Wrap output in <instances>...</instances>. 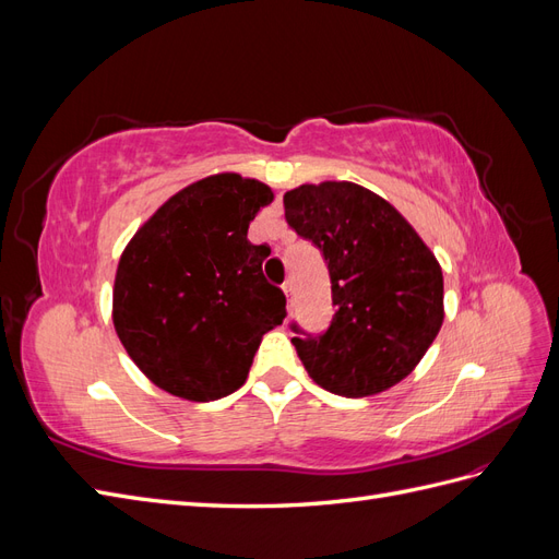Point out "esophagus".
I'll list each match as a JSON object with an SVG mask.
<instances>
[{"instance_id": "obj_1", "label": "esophagus", "mask_w": 559, "mask_h": 559, "mask_svg": "<svg viewBox=\"0 0 559 559\" xmlns=\"http://www.w3.org/2000/svg\"><path fill=\"white\" fill-rule=\"evenodd\" d=\"M282 292H284L286 300H289V308H294V298H296V289H294V282H292V280H286V282L282 284Z\"/></svg>"}]
</instances>
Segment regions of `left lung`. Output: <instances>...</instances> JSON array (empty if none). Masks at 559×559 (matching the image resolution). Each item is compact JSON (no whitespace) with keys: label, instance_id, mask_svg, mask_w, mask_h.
Wrapping results in <instances>:
<instances>
[{"label":"left lung","instance_id":"1","mask_svg":"<svg viewBox=\"0 0 559 559\" xmlns=\"http://www.w3.org/2000/svg\"><path fill=\"white\" fill-rule=\"evenodd\" d=\"M284 216L321 251L331 277L329 329L312 335L292 321L310 378L359 399L411 376L443 324L441 265L415 228L352 181L298 186L284 195Z\"/></svg>","mask_w":559,"mask_h":559}]
</instances>
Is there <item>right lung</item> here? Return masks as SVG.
<instances>
[{
    "instance_id": "right-lung-1",
    "label": "right lung",
    "mask_w": 559,
    "mask_h": 559,
    "mask_svg": "<svg viewBox=\"0 0 559 559\" xmlns=\"http://www.w3.org/2000/svg\"><path fill=\"white\" fill-rule=\"evenodd\" d=\"M257 179L214 175L173 195L118 261L114 326L156 386L214 401L247 380L263 333L282 324L286 296L263 277L249 224L273 202Z\"/></svg>"
}]
</instances>
